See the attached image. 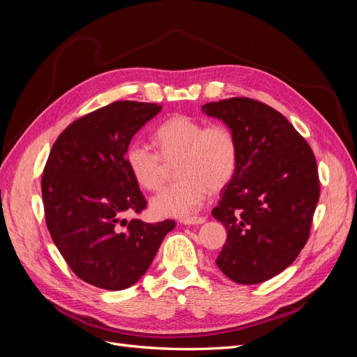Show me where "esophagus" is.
Returning <instances> with one entry per match:
<instances>
[{"label":"esophagus","instance_id":"34e87169","mask_svg":"<svg viewBox=\"0 0 357 357\" xmlns=\"http://www.w3.org/2000/svg\"><path fill=\"white\" fill-rule=\"evenodd\" d=\"M205 222V218H188V219H181V225H201Z\"/></svg>","mask_w":357,"mask_h":357}]
</instances>
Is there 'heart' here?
I'll return each instance as SVG.
<instances>
[{
  "label": "heart",
  "mask_w": 357,
  "mask_h": 357,
  "mask_svg": "<svg viewBox=\"0 0 357 357\" xmlns=\"http://www.w3.org/2000/svg\"><path fill=\"white\" fill-rule=\"evenodd\" d=\"M158 150L143 143L126 149L128 169L139 186L158 190L164 185L168 165L177 164L180 180L160 190L150 207L160 218H189L208 197L232 180L238 167V143L229 126L207 123L178 114L155 131Z\"/></svg>",
  "instance_id": "obj_1"
}]
</instances>
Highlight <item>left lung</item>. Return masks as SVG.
Wrapping results in <instances>:
<instances>
[{
  "mask_svg": "<svg viewBox=\"0 0 357 357\" xmlns=\"http://www.w3.org/2000/svg\"><path fill=\"white\" fill-rule=\"evenodd\" d=\"M238 143V167L214 219L228 238L215 264L240 284L275 277L304 248L320 197L314 153L287 119L261 101L229 98L202 105Z\"/></svg>",
  "mask_w": 357,
  "mask_h": 357,
  "instance_id": "8db88e82",
  "label": "left lung"
}]
</instances>
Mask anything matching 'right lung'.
<instances>
[{
  "label": "right lung",
  "mask_w": 357,
  "mask_h": 357,
  "mask_svg": "<svg viewBox=\"0 0 357 357\" xmlns=\"http://www.w3.org/2000/svg\"><path fill=\"white\" fill-rule=\"evenodd\" d=\"M160 110L153 102H112L63 129L50 150L41 178L47 229L73 273L92 286L135 284L176 226L123 219L147 205L126 149Z\"/></svg>",
  "instance_id": "right-lung-1"
}]
</instances>
